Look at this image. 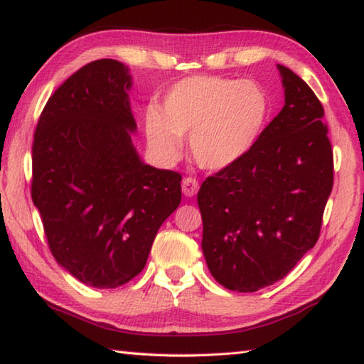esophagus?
I'll return each instance as SVG.
<instances>
[{
    "mask_svg": "<svg viewBox=\"0 0 364 364\" xmlns=\"http://www.w3.org/2000/svg\"><path fill=\"white\" fill-rule=\"evenodd\" d=\"M181 188L184 196L193 197L197 194V191H199V181H197L196 178H184Z\"/></svg>",
    "mask_w": 364,
    "mask_h": 364,
    "instance_id": "34e87169",
    "label": "esophagus"
}]
</instances>
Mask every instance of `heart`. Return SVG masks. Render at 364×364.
I'll return each instance as SVG.
<instances>
[{
    "mask_svg": "<svg viewBox=\"0 0 364 364\" xmlns=\"http://www.w3.org/2000/svg\"><path fill=\"white\" fill-rule=\"evenodd\" d=\"M269 102L255 82L194 75L175 83L160 112L146 115L152 152L171 164L180 159L181 138L189 136V156L200 168L232 167L252 151L268 119Z\"/></svg>",
    "mask_w": 364,
    "mask_h": 364,
    "instance_id": "1",
    "label": "heart"
}]
</instances>
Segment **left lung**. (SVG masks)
<instances>
[{"label": "left lung", "mask_w": 364, "mask_h": 364, "mask_svg": "<svg viewBox=\"0 0 364 364\" xmlns=\"http://www.w3.org/2000/svg\"><path fill=\"white\" fill-rule=\"evenodd\" d=\"M278 70L284 107L247 156L197 194L207 267L230 291L274 284L313 249L334 181L321 102L291 69Z\"/></svg>", "instance_id": "8db88e82"}]
</instances>
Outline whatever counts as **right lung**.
I'll list each match as a JSON object with an SVG mask.
<instances>
[{
	"instance_id": "add662e5",
	"label": "right lung",
	"mask_w": 364,
	"mask_h": 364,
	"mask_svg": "<svg viewBox=\"0 0 364 364\" xmlns=\"http://www.w3.org/2000/svg\"><path fill=\"white\" fill-rule=\"evenodd\" d=\"M130 69L86 64L54 91L36 125L32 199L56 262L86 286L143 271L159 228L181 202V175L141 160L132 141Z\"/></svg>"
}]
</instances>
